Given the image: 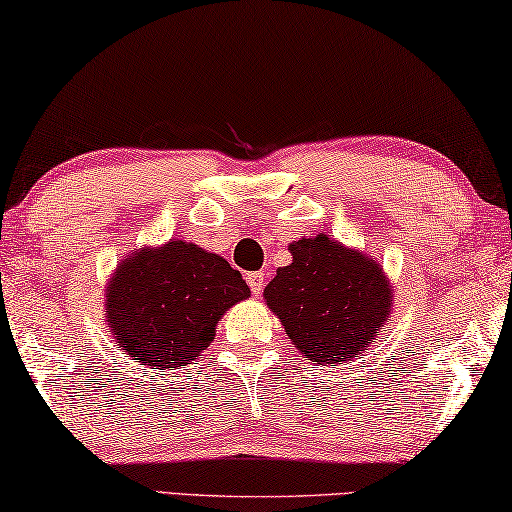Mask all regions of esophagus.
<instances>
[{"label":"esophagus","instance_id":"esophagus-1","mask_svg":"<svg viewBox=\"0 0 512 512\" xmlns=\"http://www.w3.org/2000/svg\"><path fill=\"white\" fill-rule=\"evenodd\" d=\"M247 283H249L251 293L261 295L263 293V286H265V274L263 272H249L247 274Z\"/></svg>","mask_w":512,"mask_h":512}]
</instances>
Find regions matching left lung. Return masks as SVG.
<instances>
[{
	"label": "left lung",
	"mask_w": 512,
	"mask_h": 512,
	"mask_svg": "<svg viewBox=\"0 0 512 512\" xmlns=\"http://www.w3.org/2000/svg\"><path fill=\"white\" fill-rule=\"evenodd\" d=\"M290 256L263 297L295 348L325 366L371 348L393 306L382 265L325 233L295 240Z\"/></svg>",
	"instance_id": "8db88e82"
}]
</instances>
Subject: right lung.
<instances>
[{
    "label": "right lung",
    "instance_id": "right-lung-1",
    "mask_svg": "<svg viewBox=\"0 0 512 512\" xmlns=\"http://www.w3.org/2000/svg\"><path fill=\"white\" fill-rule=\"evenodd\" d=\"M249 295L242 274L222 256L169 240L116 265L105 290V320L130 357L174 371L201 357L217 322Z\"/></svg>",
    "mask_w": 512,
    "mask_h": 512
}]
</instances>
